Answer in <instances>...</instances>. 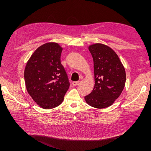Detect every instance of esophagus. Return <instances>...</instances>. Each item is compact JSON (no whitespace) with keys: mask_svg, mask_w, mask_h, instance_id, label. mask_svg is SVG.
I'll use <instances>...</instances> for the list:
<instances>
[{"mask_svg":"<svg viewBox=\"0 0 151 151\" xmlns=\"http://www.w3.org/2000/svg\"><path fill=\"white\" fill-rule=\"evenodd\" d=\"M79 84V82L78 81H75V82H73V83H72V84H73V86H77L78 84Z\"/></svg>","mask_w":151,"mask_h":151,"instance_id":"1","label":"esophagus"}]
</instances>
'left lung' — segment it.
I'll return each mask as SVG.
<instances>
[{
  "mask_svg": "<svg viewBox=\"0 0 151 151\" xmlns=\"http://www.w3.org/2000/svg\"><path fill=\"white\" fill-rule=\"evenodd\" d=\"M88 49L93 59L95 86L91 93L84 97L85 101L95 108H107L119 97L124 88V67L110 47L95 43Z\"/></svg>",
  "mask_w": 151,
  "mask_h": 151,
  "instance_id": "8db88e82",
  "label": "left lung"
}]
</instances>
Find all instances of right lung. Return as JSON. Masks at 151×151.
<instances>
[{
  "mask_svg": "<svg viewBox=\"0 0 151 151\" xmlns=\"http://www.w3.org/2000/svg\"><path fill=\"white\" fill-rule=\"evenodd\" d=\"M62 47L50 42L38 47L28 60L24 77L27 90L44 109L57 107L69 88L67 73L61 63Z\"/></svg>",
  "mask_w": 151,
  "mask_h": 151,
  "instance_id": "add662e5",
  "label": "right lung"
}]
</instances>
